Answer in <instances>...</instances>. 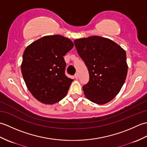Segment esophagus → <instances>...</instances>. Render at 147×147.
<instances>
[{"mask_svg":"<svg viewBox=\"0 0 147 147\" xmlns=\"http://www.w3.org/2000/svg\"><path fill=\"white\" fill-rule=\"evenodd\" d=\"M74 78H75L76 80H78V73H76L75 74H74Z\"/></svg>","mask_w":147,"mask_h":147,"instance_id":"34e87169","label":"esophagus"}]
</instances>
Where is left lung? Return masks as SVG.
<instances>
[{"label": "left lung", "instance_id": "1", "mask_svg": "<svg viewBox=\"0 0 147 147\" xmlns=\"http://www.w3.org/2000/svg\"><path fill=\"white\" fill-rule=\"evenodd\" d=\"M74 43L89 72V82L83 86L84 94L95 104H107L118 94L126 80L125 51L112 40L98 36L76 39Z\"/></svg>", "mask_w": 147, "mask_h": 147}]
</instances>
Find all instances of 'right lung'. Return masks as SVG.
<instances>
[{"label":"right lung","instance_id":"add662e5","mask_svg":"<svg viewBox=\"0 0 147 147\" xmlns=\"http://www.w3.org/2000/svg\"><path fill=\"white\" fill-rule=\"evenodd\" d=\"M71 40L55 35L43 36L25 49L21 68L28 90L37 100L52 105L63 99L73 80L65 75L64 56Z\"/></svg>","mask_w":147,"mask_h":147}]
</instances>
